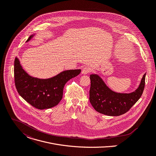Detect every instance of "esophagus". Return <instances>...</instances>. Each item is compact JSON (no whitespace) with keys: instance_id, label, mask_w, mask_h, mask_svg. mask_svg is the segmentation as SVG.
Instances as JSON below:
<instances>
[{"instance_id":"1","label":"esophagus","mask_w":156,"mask_h":156,"mask_svg":"<svg viewBox=\"0 0 156 156\" xmlns=\"http://www.w3.org/2000/svg\"><path fill=\"white\" fill-rule=\"evenodd\" d=\"M91 72V68L89 66H85L84 67L83 69H82V71H81V73L83 75H87L88 74V73H90Z\"/></svg>"}]
</instances>
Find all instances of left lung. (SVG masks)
<instances>
[{"label":"left lung","instance_id":"obj_1","mask_svg":"<svg viewBox=\"0 0 156 156\" xmlns=\"http://www.w3.org/2000/svg\"><path fill=\"white\" fill-rule=\"evenodd\" d=\"M145 77L146 73L134 91L121 93L111 90L98 75H90V101L94 109L101 114L111 116L122 115L128 111L142 95Z\"/></svg>","mask_w":156,"mask_h":156}]
</instances>
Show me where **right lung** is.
<instances>
[{
    "mask_svg": "<svg viewBox=\"0 0 156 156\" xmlns=\"http://www.w3.org/2000/svg\"><path fill=\"white\" fill-rule=\"evenodd\" d=\"M34 35H30L26 41H30ZM80 72V69L65 70L50 78L40 79L28 74L17 57L14 61V78L19 94L27 103L38 109L57 105L62 99L65 84Z\"/></svg>",
    "mask_w": 156,
    "mask_h": 156,
    "instance_id": "add662e5",
    "label": "right lung"
}]
</instances>
